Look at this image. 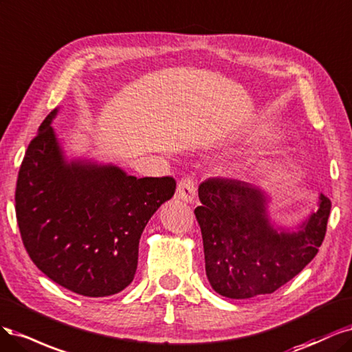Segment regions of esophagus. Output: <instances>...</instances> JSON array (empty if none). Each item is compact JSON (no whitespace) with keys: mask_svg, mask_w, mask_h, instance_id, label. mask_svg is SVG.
I'll return each mask as SVG.
<instances>
[{"mask_svg":"<svg viewBox=\"0 0 352 352\" xmlns=\"http://www.w3.org/2000/svg\"><path fill=\"white\" fill-rule=\"evenodd\" d=\"M177 196L184 200V201H191L196 196V183L192 177L186 175L178 181V187H177Z\"/></svg>","mask_w":352,"mask_h":352,"instance_id":"esophagus-1","label":"esophagus"}]
</instances>
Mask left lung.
<instances>
[{"label": "left lung", "instance_id": "obj_1", "mask_svg": "<svg viewBox=\"0 0 352 352\" xmlns=\"http://www.w3.org/2000/svg\"><path fill=\"white\" fill-rule=\"evenodd\" d=\"M200 225L206 275L228 298L272 294L298 275L319 252L332 203L320 195L317 212L298 232H278L266 217L257 187L235 178L210 177L199 186Z\"/></svg>", "mask_w": 352, "mask_h": 352}]
</instances>
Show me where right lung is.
Here are the masks:
<instances>
[{
    "label": "right lung",
    "mask_w": 352,
    "mask_h": 352,
    "mask_svg": "<svg viewBox=\"0 0 352 352\" xmlns=\"http://www.w3.org/2000/svg\"><path fill=\"white\" fill-rule=\"evenodd\" d=\"M47 116L19 169L16 218L32 262L85 297L129 287L146 223L175 192L173 177L127 175L117 166L65 164Z\"/></svg>",
    "instance_id": "1"
}]
</instances>
